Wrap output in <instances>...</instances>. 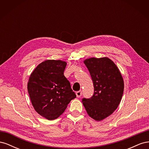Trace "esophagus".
I'll return each instance as SVG.
<instances>
[{"mask_svg":"<svg viewBox=\"0 0 149 149\" xmlns=\"http://www.w3.org/2000/svg\"><path fill=\"white\" fill-rule=\"evenodd\" d=\"M76 96H77V97H80L82 95V92H81V91H77L76 93Z\"/></svg>","mask_w":149,"mask_h":149,"instance_id":"esophagus-1","label":"esophagus"}]
</instances>
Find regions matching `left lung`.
Segmentation results:
<instances>
[{
    "mask_svg": "<svg viewBox=\"0 0 149 149\" xmlns=\"http://www.w3.org/2000/svg\"><path fill=\"white\" fill-rule=\"evenodd\" d=\"M91 74L94 88L89 99L82 102L88 114L100 121L118 108L124 92V80L116 64L109 58H91L84 61Z\"/></svg>",
    "mask_w": 149,
    "mask_h": 149,
    "instance_id": "8db88e82",
    "label": "left lung"
}]
</instances>
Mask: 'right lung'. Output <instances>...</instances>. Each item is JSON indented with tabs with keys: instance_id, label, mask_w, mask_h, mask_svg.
Listing matches in <instances>:
<instances>
[{
	"instance_id": "obj_1",
	"label": "right lung",
	"mask_w": 149,
	"mask_h": 149,
	"mask_svg": "<svg viewBox=\"0 0 149 149\" xmlns=\"http://www.w3.org/2000/svg\"><path fill=\"white\" fill-rule=\"evenodd\" d=\"M66 62L48 60L40 63L31 73L28 92L35 110L48 120L63 113L76 96L64 76Z\"/></svg>"
}]
</instances>
